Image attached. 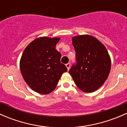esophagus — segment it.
<instances>
[{
	"label": "esophagus",
	"mask_w": 127,
	"mask_h": 127,
	"mask_svg": "<svg viewBox=\"0 0 127 127\" xmlns=\"http://www.w3.org/2000/svg\"><path fill=\"white\" fill-rule=\"evenodd\" d=\"M66 67H67V69L68 70H69V69H70V67H71V63H67L66 64Z\"/></svg>",
	"instance_id": "34e87169"
}]
</instances>
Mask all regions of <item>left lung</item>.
<instances>
[{"mask_svg":"<svg viewBox=\"0 0 127 127\" xmlns=\"http://www.w3.org/2000/svg\"><path fill=\"white\" fill-rule=\"evenodd\" d=\"M76 63L70 69V75L82 91L92 93L98 90L108 77L111 58L106 47L94 37H73Z\"/></svg>","mask_w":127,"mask_h":127,"instance_id":"left-lung-1","label":"left lung"}]
</instances>
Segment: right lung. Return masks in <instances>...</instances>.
<instances>
[{"label":"right lung","instance_id":"add662e5","mask_svg":"<svg viewBox=\"0 0 127 127\" xmlns=\"http://www.w3.org/2000/svg\"><path fill=\"white\" fill-rule=\"evenodd\" d=\"M60 38L43 37L31 42L21 56L20 70L24 80L40 94L51 93L63 73L67 71L60 61L61 55L56 50Z\"/></svg>","mask_w":127,"mask_h":127}]
</instances>
